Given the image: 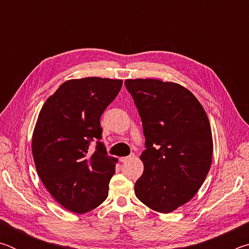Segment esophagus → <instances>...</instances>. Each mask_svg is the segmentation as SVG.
<instances>
[{
  "mask_svg": "<svg viewBox=\"0 0 249 249\" xmlns=\"http://www.w3.org/2000/svg\"><path fill=\"white\" fill-rule=\"evenodd\" d=\"M135 157V155L134 154H130L129 156H126V157H122L120 160L122 162H126V161H128V160H130V159H133Z\"/></svg>",
  "mask_w": 249,
  "mask_h": 249,
  "instance_id": "1",
  "label": "esophagus"
}]
</instances>
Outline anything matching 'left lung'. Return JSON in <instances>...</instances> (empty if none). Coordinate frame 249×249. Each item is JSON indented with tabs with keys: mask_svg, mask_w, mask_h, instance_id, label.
Returning a JSON list of instances; mask_svg holds the SVG:
<instances>
[{
	"mask_svg": "<svg viewBox=\"0 0 249 249\" xmlns=\"http://www.w3.org/2000/svg\"><path fill=\"white\" fill-rule=\"evenodd\" d=\"M138 109L146 149L135 195L151 210L170 213L196 196L212 163L213 140L203 107L175 82L127 79Z\"/></svg>",
	"mask_w": 249,
	"mask_h": 249,
	"instance_id": "obj_1",
	"label": "left lung"
}]
</instances>
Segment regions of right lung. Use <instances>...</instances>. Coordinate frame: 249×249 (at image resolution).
Segmentation results:
<instances>
[{
  "mask_svg": "<svg viewBox=\"0 0 249 249\" xmlns=\"http://www.w3.org/2000/svg\"><path fill=\"white\" fill-rule=\"evenodd\" d=\"M122 84L98 77L68 80L39 112L32 141L37 174L53 199L73 213L89 212L107 197L117 159L99 141L100 119ZM93 139L98 142L92 153Z\"/></svg>",
  "mask_w": 249,
  "mask_h": 249,
  "instance_id": "right-lung-1",
  "label": "right lung"
}]
</instances>
